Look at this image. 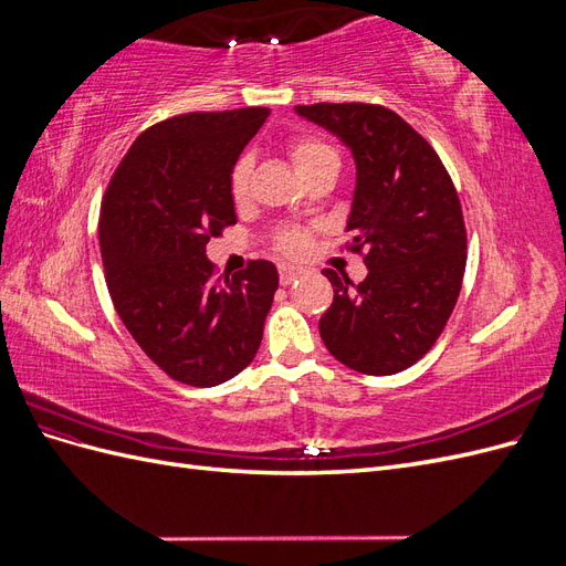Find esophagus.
Wrapping results in <instances>:
<instances>
[{
    "label": "esophagus",
    "instance_id": "34e87169",
    "mask_svg": "<svg viewBox=\"0 0 566 566\" xmlns=\"http://www.w3.org/2000/svg\"><path fill=\"white\" fill-rule=\"evenodd\" d=\"M300 269L297 266H290V264H281L279 266V276H281V285H290L297 276H300Z\"/></svg>",
    "mask_w": 566,
    "mask_h": 566
}]
</instances>
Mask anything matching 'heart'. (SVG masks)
I'll list each match as a JSON object with an SVG mask.
<instances>
[{
	"label": "heart",
	"instance_id": "heart-1",
	"mask_svg": "<svg viewBox=\"0 0 566 566\" xmlns=\"http://www.w3.org/2000/svg\"><path fill=\"white\" fill-rule=\"evenodd\" d=\"M290 160H293L297 172H304V169H310L318 163H337V153L323 142H316V139H297L293 146H290ZM250 169H252V163L250 158H241L238 160V165L233 167L231 172V193L235 200H241L248 191V179H250ZM306 245H310V235H306L304 231H285L281 233L279 238V248L283 252H290V254H300L306 250Z\"/></svg>",
	"mask_w": 566,
	"mask_h": 566
}]
</instances>
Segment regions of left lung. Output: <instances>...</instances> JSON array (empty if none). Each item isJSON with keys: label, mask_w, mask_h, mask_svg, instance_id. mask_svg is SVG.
Masks as SVG:
<instances>
[{"label": "left lung", "mask_w": 566, "mask_h": 566, "mask_svg": "<svg viewBox=\"0 0 566 566\" xmlns=\"http://www.w3.org/2000/svg\"><path fill=\"white\" fill-rule=\"evenodd\" d=\"M295 113L352 150L356 186L349 248L366 252L354 285L333 269L325 349L364 375L413 366L441 335L460 295L468 235L453 181L434 148L403 117L373 104H314Z\"/></svg>", "instance_id": "obj_1"}]
</instances>
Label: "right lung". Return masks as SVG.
Instances as JSON below:
<instances>
[{
  "mask_svg": "<svg viewBox=\"0 0 566 566\" xmlns=\"http://www.w3.org/2000/svg\"><path fill=\"white\" fill-rule=\"evenodd\" d=\"M269 108L186 113L139 134L101 205L98 243L115 312L169 378L214 387L260 349L279 271L214 279L205 245L235 224L231 172Z\"/></svg>",
  "mask_w": 566,
  "mask_h": 566,
  "instance_id": "obj_1",
  "label": "right lung"
}]
</instances>
